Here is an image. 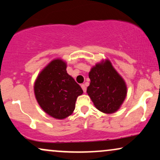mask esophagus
<instances>
[{
	"label": "esophagus",
	"instance_id": "obj_1",
	"mask_svg": "<svg viewBox=\"0 0 160 160\" xmlns=\"http://www.w3.org/2000/svg\"><path fill=\"white\" fill-rule=\"evenodd\" d=\"M81 87H82V90H83L84 92H86V86H85V84H82Z\"/></svg>",
	"mask_w": 160,
	"mask_h": 160
}]
</instances>
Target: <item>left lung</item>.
Segmentation results:
<instances>
[{
	"label": "left lung",
	"instance_id": "8db88e82",
	"mask_svg": "<svg viewBox=\"0 0 160 160\" xmlns=\"http://www.w3.org/2000/svg\"><path fill=\"white\" fill-rule=\"evenodd\" d=\"M91 82L87 94L97 109L113 113L120 109L127 94L124 80L108 59L97 63L89 73Z\"/></svg>",
	"mask_w": 160,
	"mask_h": 160
}]
</instances>
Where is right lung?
Returning <instances> with one entry per match:
<instances>
[{
	"label": "right lung",
	"mask_w": 160,
	"mask_h": 160,
	"mask_svg": "<svg viewBox=\"0 0 160 160\" xmlns=\"http://www.w3.org/2000/svg\"><path fill=\"white\" fill-rule=\"evenodd\" d=\"M66 62L52 60L40 71L34 86L38 104L47 114L63 120L72 114L75 103L82 89L67 73Z\"/></svg>",
	"instance_id": "add662e5"
}]
</instances>
